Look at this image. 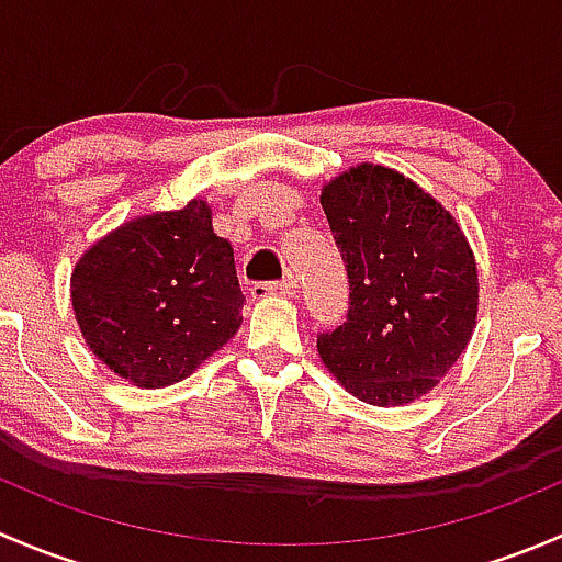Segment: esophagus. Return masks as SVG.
<instances>
[{
	"label": "esophagus",
	"mask_w": 562,
	"mask_h": 562,
	"mask_svg": "<svg viewBox=\"0 0 562 562\" xmlns=\"http://www.w3.org/2000/svg\"><path fill=\"white\" fill-rule=\"evenodd\" d=\"M252 296H280V299H293L296 296V280H280V282H258L252 288Z\"/></svg>",
	"instance_id": "34e87169"
}]
</instances>
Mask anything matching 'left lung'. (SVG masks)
I'll return each instance as SVG.
<instances>
[{"label": "left lung", "instance_id": "1", "mask_svg": "<svg viewBox=\"0 0 562 562\" xmlns=\"http://www.w3.org/2000/svg\"><path fill=\"white\" fill-rule=\"evenodd\" d=\"M321 206L350 280L348 321L317 337L323 367L367 405L422 400L475 331L468 236L438 198L375 162L328 179Z\"/></svg>", "mask_w": 562, "mask_h": 562}]
</instances>
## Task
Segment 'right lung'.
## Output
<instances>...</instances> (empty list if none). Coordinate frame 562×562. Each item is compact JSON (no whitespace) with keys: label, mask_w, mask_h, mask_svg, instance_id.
Here are the masks:
<instances>
[{"label":"right lung","mask_w":562,"mask_h":562,"mask_svg":"<svg viewBox=\"0 0 562 562\" xmlns=\"http://www.w3.org/2000/svg\"><path fill=\"white\" fill-rule=\"evenodd\" d=\"M70 302L83 342L138 389L184 381L241 326L234 247L212 228V206L122 223L78 258Z\"/></svg>","instance_id":"add662e5"}]
</instances>
